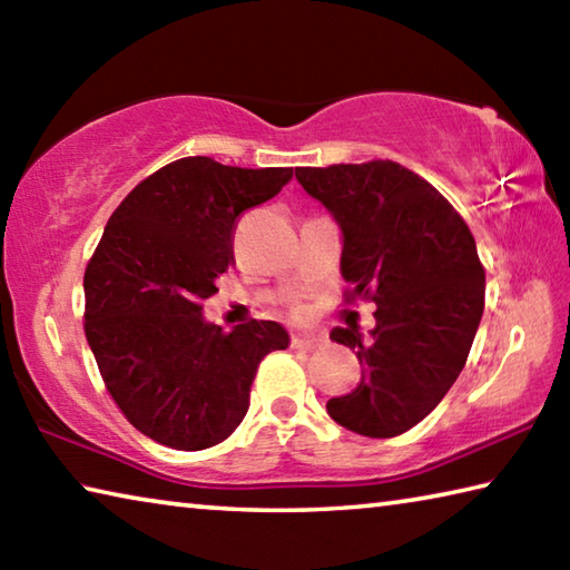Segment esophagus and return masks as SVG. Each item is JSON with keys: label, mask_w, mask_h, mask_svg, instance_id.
Returning a JSON list of instances; mask_svg holds the SVG:
<instances>
[{"label": "esophagus", "mask_w": 570, "mask_h": 570, "mask_svg": "<svg viewBox=\"0 0 570 570\" xmlns=\"http://www.w3.org/2000/svg\"><path fill=\"white\" fill-rule=\"evenodd\" d=\"M326 340L324 336H304V334H294L292 336V346L294 350H302V352H314L320 350V346H324Z\"/></svg>", "instance_id": "1"}]
</instances>
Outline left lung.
<instances>
[{"label":"left lung","instance_id":"1","mask_svg":"<svg viewBox=\"0 0 570 570\" xmlns=\"http://www.w3.org/2000/svg\"><path fill=\"white\" fill-rule=\"evenodd\" d=\"M342 230L346 302L377 304L370 336L334 326L362 382L326 402L342 428L394 438L438 407L460 377L485 306V272L465 220L438 188L392 160L296 168Z\"/></svg>","mask_w":570,"mask_h":570}]
</instances>
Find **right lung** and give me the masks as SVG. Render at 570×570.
I'll list each match as a JSON object with an SVG mask.
<instances>
[{
	"label": "right lung",
	"instance_id": "1",
	"mask_svg": "<svg viewBox=\"0 0 570 570\" xmlns=\"http://www.w3.org/2000/svg\"><path fill=\"white\" fill-rule=\"evenodd\" d=\"M292 168L173 160L115 208L85 272V336L105 387L142 435L173 450L224 442L248 412L250 382L278 322H206L204 298L234 264V226L274 198Z\"/></svg>",
	"mask_w": 570,
	"mask_h": 570
}]
</instances>
